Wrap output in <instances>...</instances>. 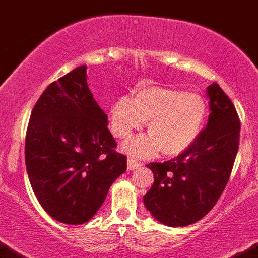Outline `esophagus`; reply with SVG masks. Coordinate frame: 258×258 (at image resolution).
Wrapping results in <instances>:
<instances>
[{
    "label": "esophagus",
    "mask_w": 258,
    "mask_h": 258,
    "mask_svg": "<svg viewBox=\"0 0 258 258\" xmlns=\"http://www.w3.org/2000/svg\"><path fill=\"white\" fill-rule=\"evenodd\" d=\"M127 167L128 169H136L139 167H141V163L138 161H135L134 158H128V161H127Z\"/></svg>",
    "instance_id": "esophagus-1"
}]
</instances>
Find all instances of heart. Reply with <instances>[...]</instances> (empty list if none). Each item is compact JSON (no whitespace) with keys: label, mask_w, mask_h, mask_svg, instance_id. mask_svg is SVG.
<instances>
[{"label":"heart","mask_w":258,"mask_h":258,"mask_svg":"<svg viewBox=\"0 0 258 258\" xmlns=\"http://www.w3.org/2000/svg\"><path fill=\"white\" fill-rule=\"evenodd\" d=\"M208 117L203 97L185 90L149 86L136 92L134 100L118 97L109 110L110 130L118 139H127L144 122L149 136H139L126 144L132 154L149 157L161 149L164 155H177L198 140Z\"/></svg>","instance_id":"1"}]
</instances>
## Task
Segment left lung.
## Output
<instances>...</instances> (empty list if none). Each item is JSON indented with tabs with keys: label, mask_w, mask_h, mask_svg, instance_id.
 <instances>
[{
	"label": "left lung",
	"mask_w": 258,
	"mask_h": 258,
	"mask_svg": "<svg viewBox=\"0 0 258 258\" xmlns=\"http://www.w3.org/2000/svg\"><path fill=\"white\" fill-rule=\"evenodd\" d=\"M211 114L198 140L163 163L146 164L154 184L144 196L148 211L162 224L186 226L213 208L230 178L239 149L240 120L230 97L217 83L208 87Z\"/></svg>",
	"instance_id": "8db88e82"
}]
</instances>
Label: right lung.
Instances as JSON below:
<instances>
[{
	"label": "right lung",
	"mask_w": 258,
	"mask_h": 258,
	"mask_svg": "<svg viewBox=\"0 0 258 258\" xmlns=\"http://www.w3.org/2000/svg\"><path fill=\"white\" fill-rule=\"evenodd\" d=\"M115 148L108 115L87 86L86 66L51 83L25 135L28 176L43 210L62 224L91 220L127 169V157Z\"/></svg>",
	"instance_id": "obj_1"
}]
</instances>
